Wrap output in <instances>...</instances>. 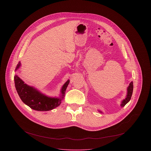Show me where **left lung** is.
Here are the masks:
<instances>
[{
    "instance_id": "8db88e82",
    "label": "left lung",
    "mask_w": 151,
    "mask_h": 151,
    "mask_svg": "<svg viewBox=\"0 0 151 151\" xmlns=\"http://www.w3.org/2000/svg\"><path fill=\"white\" fill-rule=\"evenodd\" d=\"M133 82H131L127 88V96L125 99H124L121 102V107H124L130 100L132 96V93H133ZM99 111L100 113H102L101 111Z\"/></svg>"
}]
</instances>
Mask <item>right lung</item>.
<instances>
[{"label":"right lung","mask_w":151,"mask_h":151,"mask_svg":"<svg viewBox=\"0 0 151 151\" xmlns=\"http://www.w3.org/2000/svg\"><path fill=\"white\" fill-rule=\"evenodd\" d=\"M20 66L21 62H19L16 67L15 71H17ZM14 80L16 89L21 100L30 108L41 111L53 109L60 105L63 99L64 98L66 89L70 83L68 80L63 85L61 89V96L59 98H53L45 96L33 87L25 84L17 75L14 76Z\"/></svg>","instance_id":"add662e5"}]
</instances>
